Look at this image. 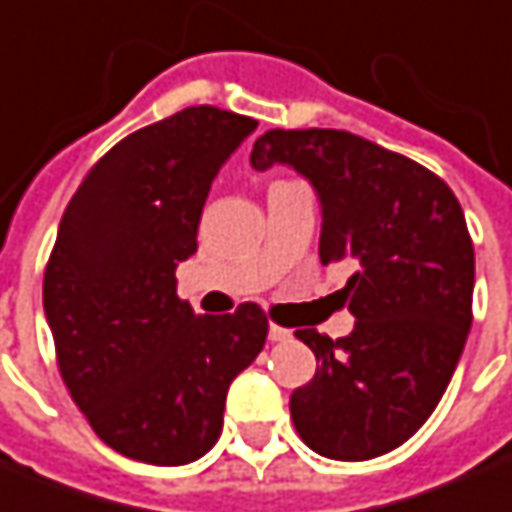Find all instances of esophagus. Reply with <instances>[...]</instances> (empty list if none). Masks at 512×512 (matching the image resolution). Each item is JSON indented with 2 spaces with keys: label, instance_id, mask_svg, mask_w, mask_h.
<instances>
[{
  "label": "esophagus",
  "instance_id": "1",
  "mask_svg": "<svg viewBox=\"0 0 512 512\" xmlns=\"http://www.w3.org/2000/svg\"><path fill=\"white\" fill-rule=\"evenodd\" d=\"M286 339H292V331H286L281 325H270V342H286Z\"/></svg>",
  "mask_w": 512,
  "mask_h": 512
}]
</instances>
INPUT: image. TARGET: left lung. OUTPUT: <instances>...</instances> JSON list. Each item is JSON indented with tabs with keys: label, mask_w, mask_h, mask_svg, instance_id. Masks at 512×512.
I'll list each match as a JSON object with an SVG mask.
<instances>
[{
	"label": "left lung",
	"mask_w": 512,
	"mask_h": 512,
	"mask_svg": "<svg viewBox=\"0 0 512 512\" xmlns=\"http://www.w3.org/2000/svg\"><path fill=\"white\" fill-rule=\"evenodd\" d=\"M275 162L317 190L322 264L355 267L339 292L353 333H295L320 366L292 391V422L325 458H378L436 411L463 353L474 295L466 217L433 170L342 129H270L250 165Z\"/></svg>",
	"instance_id": "left-lung-1"
}]
</instances>
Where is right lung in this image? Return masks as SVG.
Masks as SVG:
<instances>
[{
  "label": "right lung",
  "mask_w": 512,
  "mask_h": 512,
  "mask_svg": "<svg viewBox=\"0 0 512 512\" xmlns=\"http://www.w3.org/2000/svg\"><path fill=\"white\" fill-rule=\"evenodd\" d=\"M253 129L248 115L187 107L123 137L65 206L43 273L57 366L93 433L126 458L206 455L231 380L262 353L256 303L215 317L176 295L209 187Z\"/></svg>",
  "instance_id": "obj_1"
}]
</instances>
